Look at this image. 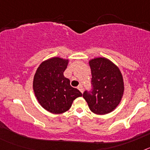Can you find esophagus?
<instances>
[{
  "instance_id": "obj_1",
  "label": "esophagus",
  "mask_w": 150,
  "mask_h": 150,
  "mask_svg": "<svg viewBox=\"0 0 150 150\" xmlns=\"http://www.w3.org/2000/svg\"><path fill=\"white\" fill-rule=\"evenodd\" d=\"M78 89H79V91H81L82 93H83V86H81V85H79V86H78Z\"/></svg>"
}]
</instances>
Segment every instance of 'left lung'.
Here are the masks:
<instances>
[{
	"label": "left lung",
	"instance_id": "obj_1",
	"mask_svg": "<svg viewBox=\"0 0 150 150\" xmlns=\"http://www.w3.org/2000/svg\"><path fill=\"white\" fill-rule=\"evenodd\" d=\"M93 90L83 93L91 112L105 115L120 104L124 94V80L120 68L110 59L97 57L88 61Z\"/></svg>",
	"mask_w": 150,
	"mask_h": 150
}]
</instances>
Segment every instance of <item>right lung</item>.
I'll return each mask as SVG.
<instances>
[{
    "label": "right lung",
    "mask_w": 150,
    "mask_h": 150,
    "mask_svg": "<svg viewBox=\"0 0 150 150\" xmlns=\"http://www.w3.org/2000/svg\"><path fill=\"white\" fill-rule=\"evenodd\" d=\"M69 59L52 57L43 61L38 67L33 79L36 98L43 109L53 114H61L71 108L76 98L83 96L64 76Z\"/></svg>",
    "instance_id": "1"
}]
</instances>
